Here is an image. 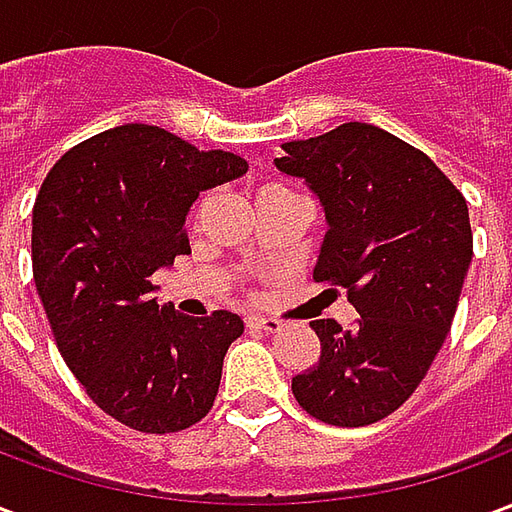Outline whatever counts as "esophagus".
Instances as JSON below:
<instances>
[{
    "instance_id": "obj_1",
    "label": "esophagus",
    "mask_w": 512,
    "mask_h": 512,
    "mask_svg": "<svg viewBox=\"0 0 512 512\" xmlns=\"http://www.w3.org/2000/svg\"><path fill=\"white\" fill-rule=\"evenodd\" d=\"M246 326H249V329H260V332L266 334H274L282 329V323L274 321V318H263V315H249V318H246Z\"/></svg>"
}]
</instances>
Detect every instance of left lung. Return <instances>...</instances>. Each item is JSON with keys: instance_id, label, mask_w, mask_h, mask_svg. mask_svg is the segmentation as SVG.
<instances>
[{"instance_id": "8db88e82", "label": "left lung", "mask_w": 512, "mask_h": 512, "mask_svg": "<svg viewBox=\"0 0 512 512\" xmlns=\"http://www.w3.org/2000/svg\"><path fill=\"white\" fill-rule=\"evenodd\" d=\"M274 164L326 213L312 277L348 288L359 312L354 329L310 323L321 359L293 395L321 422L362 428L406 403L450 332L472 263L469 208L422 150L370 123L285 142Z\"/></svg>"}]
</instances>
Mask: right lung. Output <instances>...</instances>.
<instances>
[{"instance_id": "obj_1", "label": "right lung", "mask_w": 512, "mask_h": 512, "mask_svg": "<svg viewBox=\"0 0 512 512\" xmlns=\"http://www.w3.org/2000/svg\"><path fill=\"white\" fill-rule=\"evenodd\" d=\"M224 150L126 123L71 147L32 208V274L65 365L98 408L142 433L191 428L211 411L244 321L158 307L153 274L189 255L200 191L244 175Z\"/></svg>"}]
</instances>
